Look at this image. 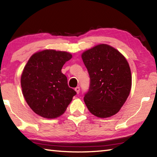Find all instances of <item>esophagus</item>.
<instances>
[{"label":"esophagus","mask_w":157,"mask_h":157,"mask_svg":"<svg viewBox=\"0 0 157 157\" xmlns=\"http://www.w3.org/2000/svg\"><path fill=\"white\" fill-rule=\"evenodd\" d=\"M75 91L77 92V94H79V91H80V88H79V86H77L76 87V88L75 89Z\"/></svg>","instance_id":"obj_1"}]
</instances>
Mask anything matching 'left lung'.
Wrapping results in <instances>:
<instances>
[{
  "instance_id": "obj_1",
  "label": "left lung",
  "mask_w": 157,
  "mask_h": 157,
  "mask_svg": "<svg viewBox=\"0 0 157 157\" xmlns=\"http://www.w3.org/2000/svg\"><path fill=\"white\" fill-rule=\"evenodd\" d=\"M90 77L84 100L90 112L108 118L120 111L132 87L131 71L121 53L107 44H100L82 55Z\"/></svg>"
}]
</instances>
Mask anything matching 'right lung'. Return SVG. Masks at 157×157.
Segmentation results:
<instances>
[{"mask_svg": "<svg viewBox=\"0 0 157 157\" xmlns=\"http://www.w3.org/2000/svg\"><path fill=\"white\" fill-rule=\"evenodd\" d=\"M72 55L45 50L30 58L21 78L23 96L34 113L55 118L64 113L76 91L68 85L62 68Z\"/></svg>", "mask_w": 157, "mask_h": 157, "instance_id": "add662e5", "label": "right lung"}]
</instances>
